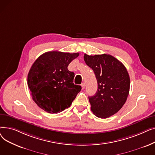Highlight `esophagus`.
Wrapping results in <instances>:
<instances>
[{"label": "esophagus", "mask_w": 155, "mask_h": 155, "mask_svg": "<svg viewBox=\"0 0 155 155\" xmlns=\"http://www.w3.org/2000/svg\"><path fill=\"white\" fill-rule=\"evenodd\" d=\"M81 86H82V89H84L85 88V83H82V84H81Z\"/></svg>", "instance_id": "esophagus-1"}]
</instances>
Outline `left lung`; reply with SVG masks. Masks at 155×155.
Here are the masks:
<instances>
[{
	"instance_id": "8db88e82",
	"label": "left lung",
	"mask_w": 155,
	"mask_h": 155,
	"mask_svg": "<svg viewBox=\"0 0 155 155\" xmlns=\"http://www.w3.org/2000/svg\"><path fill=\"white\" fill-rule=\"evenodd\" d=\"M84 58L94 70L98 84L95 94L88 97L91 110L98 117H109L117 113L127 100L130 88L127 69L110 54H85Z\"/></svg>"
}]
</instances>
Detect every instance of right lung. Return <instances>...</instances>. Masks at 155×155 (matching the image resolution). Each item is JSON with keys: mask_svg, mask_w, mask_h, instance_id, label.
Here are the masks:
<instances>
[{"mask_svg": "<svg viewBox=\"0 0 155 155\" xmlns=\"http://www.w3.org/2000/svg\"><path fill=\"white\" fill-rule=\"evenodd\" d=\"M78 56V53L48 51L32 64L28 75V85L38 107L56 114L70 106L82 87L73 84L75 73L68 70V66Z\"/></svg>", "mask_w": 155, "mask_h": 155, "instance_id": "1", "label": "right lung"}]
</instances>
